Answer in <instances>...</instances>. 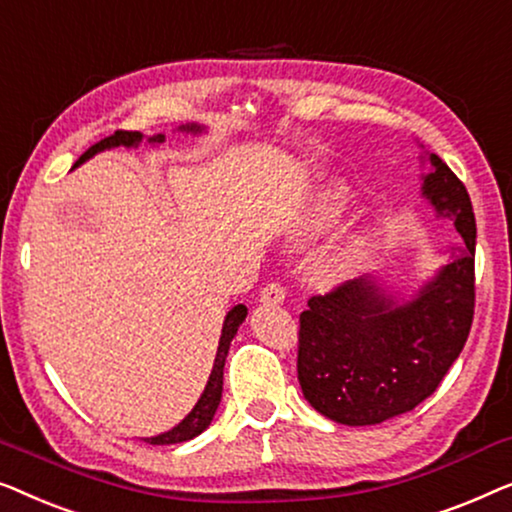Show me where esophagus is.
<instances>
[{
	"label": "esophagus",
	"mask_w": 512,
	"mask_h": 512,
	"mask_svg": "<svg viewBox=\"0 0 512 512\" xmlns=\"http://www.w3.org/2000/svg\"><path fill=\"white\" fill-rule=\"evenodd\" d=\"M259 299L264 301V304H283L285 301V287L278 283V280H271V283H266L262 287V292H259Z\"/></svg>",
	"instance_id": "34e87169"
}]
</instances>
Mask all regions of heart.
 Segmentation results:
<instances>
[{
  "instance_id": "1",
  "label": "heart",
  "mask_w": 512,
  "mask_h": 512,
  "mask_svg": "<svg viewBox=\"0 0 512 512\" xmlns=\"http://www.w3.org/2000/svg\"><path fill=\"white\" fill-rule=\"evenodd\" d=\"M348 204V194H345L343 187H329L315 201L311 211L306 215L304 232L313 234L320 232V229L329 227L341 211ZM366 255V236L362 234H350L343 236L341 241L331 243L327 250H322L313 264V273L320 283H338V280L348 278L352 271L357 269L359 262H362Z\"/></svg>"
}]
</instances>
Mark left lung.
Returning a JSON list of instances; mask_svg holds the SVG:
<instances>
[{"label": "left lung", "mask_w": 512, "mask_h": 512, "mask_svg": "<svg viewBox=\"0 0 512 512\" xmlns=\"http://www.w3.org/2000/svg\"><path fill=\"white\" fill-rule=\"evenodd\" d=\"M424 197L455 225L452 262L408 304H394L369 278L308 299L299 315L297 376L308 403L350 427L413 410L436 392L462 352L475 308V215L448 164L429 155Z\"/></svg>", "instance_id": "8db88e82"}]
</instances>
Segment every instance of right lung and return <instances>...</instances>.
Listing matches in <instances>:
<instances>
[{"label": "right lung", "instance_id": "add662e5", "mask_svg": "<svg viewBox=\"0 0 512 512\" xmlns=\"http://www.w3.org/2000/svg\"><path fill=\"white\" fill-rule=\"evenodd\" d=\"M187 129V132H199L197 125H187L183 127ZM141 141V134L139 132H127V129H118V132L106 136V139H102L99 143H95V146L85 150V153L78 157L76 167L81 162L88 160V157H92L95 153H99V150L104 148H115V146H136V143ZM150 143H160L164 141L162 134L153 136V139H148ZM248 315V308L239 304L234 306L232 311L227 313L225 318V327H222V336H220V345H218V355H215V364H213V371H211V378H208L206 383V390L204 394H201V399L197 401V406L192 408V413L185 417V420L178 424V427H174L171 431H164V434L160 436H153V438H146V441L150 445H174V443H183V441H190V438L199 436L201 431H204L208 424H211L215 410H218L220 406V399H222V371H225V359H227V352H229V345H232V338L236 336V331H239V325L243 320H246Z\"/></svg>", "mask_w": 512, "mask_h": 512}]
</instances>
